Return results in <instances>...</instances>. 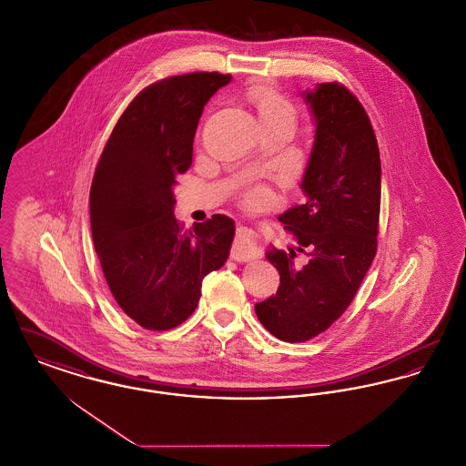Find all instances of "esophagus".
I'll return each instance as SVG.
<instances>
[{
	"label": "esophagus",
	"instance_id": "obj_1",
	"mask_svg": "<svg viewBox=\"0 0 466 466\" xmlns=\"http://www.w3.org/2000/svg\"><path fill=\"white\" fill-rule=\"evenodd\" d=\"M230 257H232V260H236V262H251V260L258 258L257 243H255L253 232H251L249 228H239V230H238Z\"/></svg>",
	"mask_w": 466,
	"mask_h": 466
}]
</instances>
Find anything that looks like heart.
Returning a JSON list of instances; mask_svg holds the SVG:
<instances>
[{"instance_id": "heart-1", "label": "heart", "mask_w": 466, "mask_h": 466, "mask_svg": "<svg viewBox=\"0 0 466 466\" xmlns=\"http://www.w3.org/2000/svg\"><path fill=\"white\" fill-rule=\"evenodd\" d=\"M253 101L257 105L260 118H270V116L279 115V113L293 115V108H291L289 99L283 97L279 92H276L274 89L264 87V89L255 90L253 92ZM266 198L267 192L264 188H255L248 194L246 200L249 204H260Z\"/></svg>"}]
</instances>
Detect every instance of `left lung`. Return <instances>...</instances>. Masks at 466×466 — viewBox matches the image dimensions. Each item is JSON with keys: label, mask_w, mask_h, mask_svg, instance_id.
<instances>
[{"label": "left lung", "mask_w": 466, "mask_h": 466, "mask_svg": "<svg viewBox=\"0 0 466 466\" xmlns=\"http://www.w3.org/2000/svg\"><path fill=\"white\" fill-rule=\"evenodd\" d=\"M316 133L302 177L306 199L279 215L308 257L268 249L279 272L276 295L255 304L260 323L285 342L325 332L355 299L377 251L380 157L361 103L342 84H319L302 94Z\"/></svg>", "instance_id": "8db88e82"}]
</instances>
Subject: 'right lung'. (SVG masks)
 Returning <instances> with one entry per match:
<instances>
[{"mask_svg":"<svg viewBox=\"0 0 466 466\" xmlns=\"http://www.w3.org/2000/svg\"><path fill=\"white\" fill-rule=\"evenodd\" d=\"M222 73L167 76L141 90L115 124L90 187L94 248L110 291L147 330H169L198 308L204 276L228 258L236 225L225 215L183 230L175 185L192 164L200 115Z\"/></svg>","mask_w":466,"mask_h":466,"instance_id":"add662e5","label":"right lung"}]
</instances>
